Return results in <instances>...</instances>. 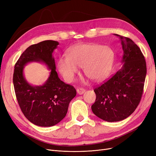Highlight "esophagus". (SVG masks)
Returning a JSON list of instances; mask_svg holds the SVG:
<instances>
[{
    "label": "esophagus",
    "mask_w": 156,
    "mask_h": 156,
    "mask_svg": "<svg viewBox=\"0 0 156 156\" xmlns=\"http://www.w3.org/2000/svg\"><path fill=\"white\" fill-rule=\"evenodd\" d=\"M76 91L79 95H82L85 92V90L82 88H79L76 89Z\"/></svg>",
    "instance_id": "34e87169"
}]
</instances>
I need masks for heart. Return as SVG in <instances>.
Returning <instances> with one entry per match:
<instances>
[{
    "mask_svg": "<svg viewBox=\"0 0 156 156\" xmlns=\"http://www.w3.org/2000/svg\"><path fill=\"white\" fill-rule=\"evenodd\" d=\"M114 60V53L108 45L96 44L77 45L69 49L68 55L60 57L57 67L68 82H71L83 67L87 77L94 81H100L110 73Z\"/></svg>",
    "mask_w": 156,
    "mask_h": 156,
    "instance_id": "b5f03b06",
    "label": "heart"
}]
</instances>
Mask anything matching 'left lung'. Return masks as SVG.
Segmentation results:
<instances>
[{
  "instance_id": "1",
  "label": "left lung",
  "mask_w": 156,
  "mask_h": 156,
  "mask_svg": "<svg viewBox=\"0 0 156 156\" xmlns=\"http://www.w3.org/2000/svg\"><path fill=\"white\" fill-rule=\"evenodd\" d=\"M122 49V68L99 87L92 110L95 115L108 121L123 120L132 114L143 94L147 66L145 57L136 44L129 38L117 34Z\"/></svg>"
}]
</instances>
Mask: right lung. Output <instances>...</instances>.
Wrapping results in <instances>:
<instances>
[{
    "label": "right lung",
    "instance_id": "1",
    "mask_svg": "<svg viewBox=\"0 0 156 156\" xmlns=\"http://www.w3.org/2000/svg\"><path fill=\"white\" fill-rule=\"evenodd\" d=\"M59 45L54 40H45L31 45L16 62L13 84L16 99L23 114L31 122L39 126H52L66 115L70 101L76 95L75 88L61 81L55 71L52 53ZM44 63L51 69L46 83L33 86L23 75L24 66L29 62Z\"/></svg>",
    "mask_w": 156,
    "mask_h": 156
}]
</instances>
